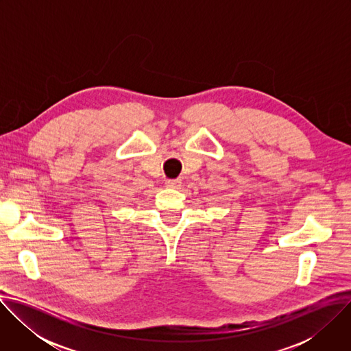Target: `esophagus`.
<instances>
[{
	"label": "esophagus",
	"instance_id": "34e87169",
	"mask_svg": "<svg viewBox=\"0 0 351 351\" xmlns=\"http://www.w3.org/2000/svg\"><path fill=\"white\" fill-rule=\"evenodd\" d=\"M167 187H172V189H178L182 186V180L180 179H167L165 180Z\"/></svg>",
	"mask_w": 351,
	"mask_h": 351
}]
</instances>
